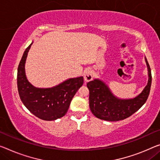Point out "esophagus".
<instances>
[{"label": "esophagus", "mask_w": 160, "mask_h": 160, "mask_svg": "<svg viewBox=\"0 0 160 160\" xmlns=\"http://www.w3.org/2000/svg\"><path fill=\"white\" fill-rule=\"evenodd\" d=\"M83 78L86 82H90L93 78V72L92 70H87L83 74Z\"/></svg>", "instance_id": "34e87169"}]
</instances>
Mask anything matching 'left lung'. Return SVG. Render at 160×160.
<instances>
[{
    "label": "left lung",
    "instance_id": "obj_1",
    "mask_svg": "<svg viewBox=\"0 0 160 160\" xmlns=\"http://www.w3.org/2000/svg\"><path fill=\"white\" fill-rule=\"evenodd\" d=\"M148 71V82L142 92L132 99H120L115 96L109 87L99 78L88 82L89 90V107L93 114L100 119L117 122L129 117L146 102L150 92L152 73L145 57Z\"/></svg>",
    "mask_w": 160,
    "mask_h": 160
}]
</instances>
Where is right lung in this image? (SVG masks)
<instances>
[{
  "instance_id": "right-lung-1",
  "label": "right lung",
  "mask_w": 160,
  "mask_h": 160,
  "mask_svg": "<svg viewBox=\"0 0 160 160\" xmlns=\"http://www.w3.org/2000/svg\"><path fill=\"white\" fill-rule=\"evenodd\" d=\"M32 42L24 51L17 73L18 94L25 107L39 119L53 121L64 116L83 77L70 78L51 88H37L27 79L25 63Z\"/></svg>"
}]
</instances>
